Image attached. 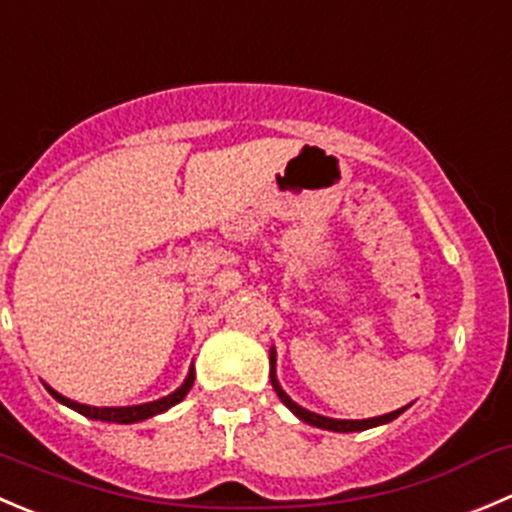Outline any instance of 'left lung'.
<instances>
[{
    "label": "left lung",
    "mask_w": 512,
    "mask_h": 512,
    "mask_svg": "<svg viewBox=\"0 0 512 512\" xmlns=\"http://www.w3.org/2000/svg\"><path fill=\"white\" fill-rule=\"evenodd\" d=\"M270 362H272V388L277 390V395H280L282 403L287 405V408L292 410V413L297 415V418L302 420V423L307 425H315V428H325V430H335V433H357V430H367V428H375V425H382V423H390V420L398 418L400 413H403L405 408L395 410V413H388V415H380V418H367V420H335V418H322V415H315L310 413V410L300 408L297 403H292L290 398L285 395V390L277 385V377H275V355H270Z\"/></svg>",
    "instance_id": "obj_1"
}]
</instances>
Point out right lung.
<instances>
[{"mask_svg":"<svg viewBox=\"0 0 512 512\" xmlns=\"http://www.w3.org/2000/svg\"><path fill=\"white\" fill-rule=\"evenodd\" d=\"M192 382H195V372H190V375H187V380L182 382V388H177L175 393L167 395V398L155 400V403L132 405V408H92V405H79V403H74V400L64 398V395H59L57 390H52V388H47V390L54 400H59V403L67 405V408L77 410V413L84 415V418L104 420V423L130 425V423H140V420L152 418V415H157V413H165L167 408H172V405H177L180 400H185V395L190 393V388H192Z\"/></svg>","mask_w":512,"mask_h":512,"instance_id":"obj_1","label":"right lung"}]
</instances>
